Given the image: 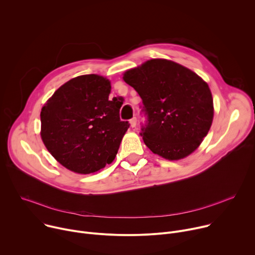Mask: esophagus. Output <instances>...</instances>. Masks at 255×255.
I'll return each mask as SVG.
<instances>
[{
  "instance_id": "34e87169",
  "label": "esophagus",
  "mask_w": 255,
  "mask_h": 255,
  "mask_svg": "<svg viewBox=\"0 0 255 255\" xmlns=\"http://www.w3.org/2000/svg\"><path fill=\"white\" fill-rule=\"evenodd\" d=\"M136 124H137V119L134 117V118H132V119L130 120V126H131L132 128H135V127H136Z\"/></svg>"
}]
</instances>
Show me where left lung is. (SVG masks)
Here are the masks:
<instances>
[{"instance_id":"8db88e82","label":"left lung","mask_w":255,"mask_h":255,"mask_svg":"<svg viewBox=\"0 0 255 255\" xmlns=\"http://www.w3.org/2000/svg\"><path fill=\"white\" fill-rule=\"evenodd\" d=\"M123 80L142 99L147 121L140 135L153 153L177 160L200 146L211 128L214 106L208 84L197 74L155 58L127 70Z\"/></svg>"}]
</instances>
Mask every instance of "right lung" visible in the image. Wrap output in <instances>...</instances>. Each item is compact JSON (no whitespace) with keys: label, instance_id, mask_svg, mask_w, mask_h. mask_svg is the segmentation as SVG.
Here are the masks:
<instances>
[{"label":"right lung","instance_id":"right-lung-1","mask_svg":"<svg viewBox=\"0 0 255 255\" xmlns=\"http://www.w3.org/2000/svg\"><path fill=\"white\" fill-rule=\"evenodd\" d=\"M111 83L85 75L62 85L41 109V138L51 155L82 174L110 164L130 124L120 120L121 104L109 100Z\"/></svg>","mask_w":255,"mask_h":255}]
</instances>
